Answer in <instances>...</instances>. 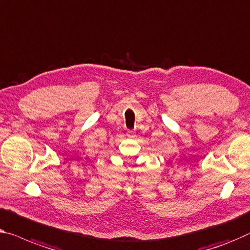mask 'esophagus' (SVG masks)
<instances>
[{
	"instance_id": "obj_1",
	"label": "esophagus",
	"mask_w": 250,
	"mask_h": 250,
	"mask_svg": "<svg viewBox=\"0 0 250 250\" xmlns=\"http://www.w3.org/2000/svg\"><path fill=\"white\" fill-rule=\"evenodd\" d=\"M135 135H136L135 130H128V131H126V136H128L129 138H132Z\"/></svg>"
}]
</instances>
